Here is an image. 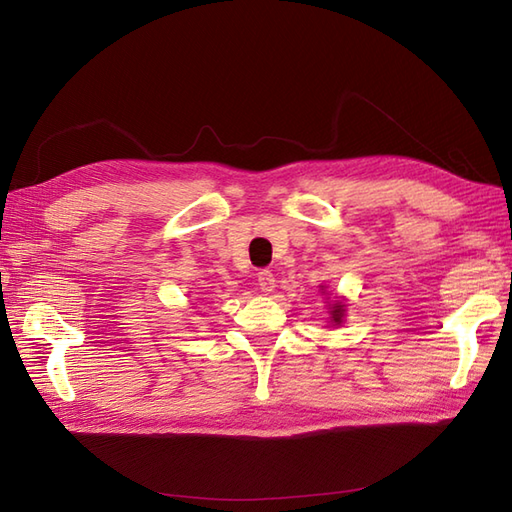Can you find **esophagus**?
<instances>
[{
  "instance_id": "esophagus-1",
  "label": "esophagus",
  "mask_w": 512,
  "mask_h": 512,
  "mask_svg": "<svg viewBox=\"0 0 512 512\" xmlns=\"http://www.w3.org/2000/svg\"><path fill=\"white\" fill-rule=\"evenodd\" d=\"M258 286L262 292L271 294L275 290V275L271 271H260L258 273Z\"/></svg>"
}]
</instances>
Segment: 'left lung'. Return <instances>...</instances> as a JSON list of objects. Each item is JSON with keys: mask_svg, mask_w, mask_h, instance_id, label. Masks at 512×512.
Returning a JSON list of instances; mask_svg holds the SVG:
<instances>
[{"mask_svg": "<svg viewBox=\"0 0 512 512\" xmlns=\"http://www.w3.org/2000/svg\"><path fill=\"white\" fill-rule=\"evenodd\" d=\"M320 290L324 292V286H320ZM324 294H327V292H324ZM335 299H337V297H335ZM327 309H329V322H331V327H342L344 316H346V303H344V299L331 301Z\"/></svg>", "mask_w": 512, "mask_h": 512, "instance_id": "8db88e82", "label": "left lung"}]
</instances>
